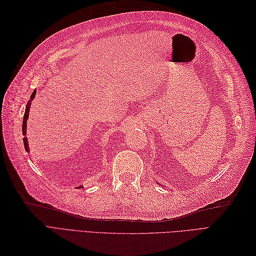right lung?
Wrapping results in <instances>:
<instances>
[{
	"mask_svg": "<svg viewBox=\"0 0 256 256\" xmlns=\"http://www.w3.org/2000/svg\"><path fill=\"white\" fill-rule=\"evenodd\" d=\"M36 95V90L32 92V95H30V99L28 102V104L26 106V112H24V116H23V122H22V134L26 136V122H28V112H30V102H32V100L34 99ZM23 144H24V147H26V150L28 152V138L26 136L23 138ZM83 187V186H80L79 188Z\"/></svg>",
	"mask_w": 256,
	"mask_h": 256,
	"instance_id": "add662e5",
	"label": "right lung"
}]
</instances>
